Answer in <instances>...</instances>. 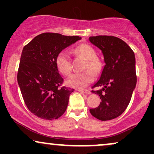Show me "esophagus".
Returning <instances> with one entry per match:
<instances>
[{
    "mask_svg": "<svg viewBox=\"0 0 154 154\" xmlns=\"http://www.w3.org/2000/svg\"><path fill=\"white\" fill-rule=\"evenodd\" d=\"M77 91H78L79 92H80V93H85V94H88V95H89V94H91V92L89 91V90H85V89H78L77 90Z\"/></svg>",
    "mask_w": 154,
    "mask_h": 154,
    "instance_id": "esophagus-1",
    "label": "esophagus"
}]
</instances>
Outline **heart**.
I'll return each mask as SVG.
<instances>
[{"label":"heart","mask_w":154,"mask_h":154,"mask_svg":"<svg viewBox=\"0 0 154 154\" xmlns=\"http://www.w3.org/2000/svg\"><path fill=\"white\" fill-rule=\"evenodd\" d=\"M75 55L85 60L84 69H89L82 73L73 74L66 79V83L72 88H82L91 84L94 79L93 73L98 74L102 69V63L96 57L95 49L88 44L82 43L74 48ZM56 65L61 74L66 76L72 71L71 61L69 56L65 51H61L56 58Z\"/></svg>","instance_id":"1"}]
</instances>
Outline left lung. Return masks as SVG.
Returning a JSON list of instances; mask_svg holds the SVG:
<instances>
[{
  "instance_id": "left-lung-1",
  "label": "left lung",
  "mask_w": 154,
  "mask_h": 154,
  "mask_svg": "<svg viewBox=\"0 0 154 154\" xmlns=\"http://www.w3.org/2000/svg\"><path fill=\"white\" fill-rule=\"evenodd\" d=\"M89 40L101 50L106 63L99 80L92 87H102L92 91L99 95L101 102L98 107L90 109V112L101 121L115 119L127 109L136 86L135 54L116 37L98 35L90 37Z\"/></svg>"
}]
</instances>
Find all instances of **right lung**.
<instances>
[{
    "instance_id": "add662e5",
    "label": "right lung",
    "mask_w": 154,
    "mask_h": 154,
    "mask_svg": "<svg viewBox=\"0 0 154 154\" xmlns=\"http://www.w3.org/2000/svg\"><path fill=\"white\" fill-rule=\"evenodd\" d=\"M80 39L45 32L23 48L17 81L26 107L38 117L56 119L66 111L69 95L75 90L62 86L63 79L56 67V58Z\"/></svg>"
}]
</instances>
